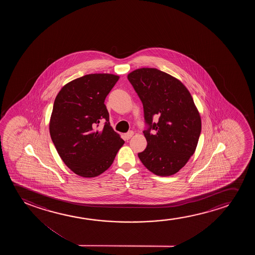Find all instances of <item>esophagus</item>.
<instances>
[{
	"label": "esophagus",
	"mask_w": 255,
	"mask_h": 255,
	"mask_svg": "<svg viewBox=\"0 0 255 255\" xmlns=\"http://www.w3.org/2000/svg\"><path fill=\"white\" fill-rule=\"evenodd\" d=\"M133 134H134V132H133L132 130H129V132L126 133L125 136H125V139L129 140L133 136Z\"/></svg>",
	"instance_id": "1"
}]
</instances>
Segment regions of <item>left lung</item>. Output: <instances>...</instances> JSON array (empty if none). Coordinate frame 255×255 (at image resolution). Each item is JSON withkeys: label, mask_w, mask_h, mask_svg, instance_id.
Masks as SVG:
<instances>
[{"label": "left lung", "mask_w": 255, "mask_h": 255, "mask_svg": "<svg viewBox=\"0 0 255 255\" xmlns=\"http://www.w3.org/2000/svg\"><path fill=\"white\" fill-rule=\"evenodd\" d=\"M128 80L143 104L147 146L138 157L154 174H175L194 153L201 132L192 96L180 81L154 68L134 70Z\"/></svg>", "instance_id": "1"}]
</instances>
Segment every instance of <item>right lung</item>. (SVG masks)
I'll return each mask as SVG.
<instances>
[{"label":"right lung","instance_id":"obj_1","mask_svg":"<svg viewBox=\"0 0 255 255\" xmlns=\"http://www.w3.org/2000/svg\"><path fill=\"white\" fill-rule=\"evenodd\" d=\"M119 77L90 74L64 85L56 96L49 122L53 143L76 174L92 178L112 165L125 141L110 124L105 105ZM102 121L105 126L96 128Z\"/></svg>","mask_w":255,"mask_h":255}]
</instances>
